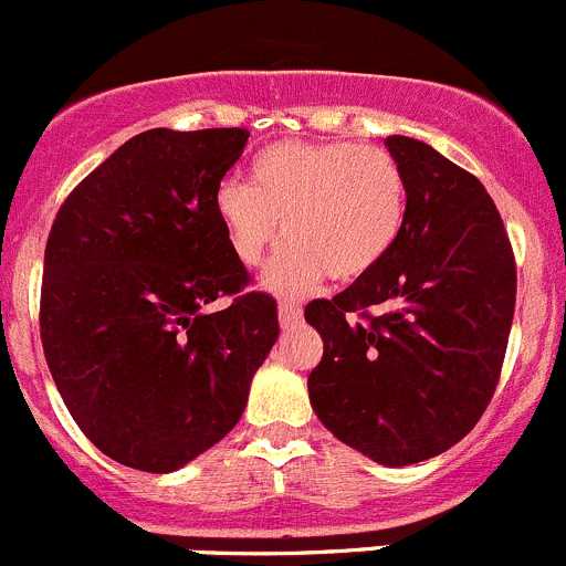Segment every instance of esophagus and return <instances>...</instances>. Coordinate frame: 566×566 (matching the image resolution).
<instances>
[{"label":"esophagus","instance_id":"34e87169","mask_svg":"<svg viewBox=\"0 0 566 566\" xmlns=\"http://www.w3.org/2000/svg\"><path fill=\"white\" fill-rule=\"evenodd\" d=\"M279 321H282V327H295L298 321H302V304L298 302H282L279 304Z\"/></svg>","mask_w":566,"mask_h":566}]
</instances>
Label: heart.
<instances>
[{
    "label": "heart",
    "mask_w": 566,
    "mask_h": 566,
    "mask_svg": "<svg viewBox=\"0 0 566 566\" xmlns=\"http://www.w3.org/2000/svg\"><path fill=\"white\" fill-rule=\"evenodd\" d=\"M213 213L239 264L256 268L290 239L268 273V287L298 293L321 279L338 282L375 271L403 233L409 182L391 151L349 140H284L259 151L248 182L226 180Z\"/></svg>",
    "instance_id": "heart-1"
}]
</instances>
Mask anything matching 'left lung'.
Masks as SVG:
<instances>
[{"instance_id": "left-lung-1", "label": "left lung", "mask_w": 566, "mask_h": 566, "mask_svg": "<svg viewBox=\"0 0 566 566\" xmlns=\"http://www.w3.org/2000/svg\"><path fill=\"white\" fill-rule=\"evenodd\" d=\"M386 146L409 182L403 233L375 271L307 304L324 340L307 389L340 442L380 465H411L485 415L516 307V259L471 171L415 137Z\"/></svg>"}]
</instances>
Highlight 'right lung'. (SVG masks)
Segmentation results:
<instances>
[{"label": "right lung", "instance_id": "right-lung-1", "mask_svg": "<svg viewBox=\"0 0 566 566\" xmlns=\"http://www.w3.org/2000/svg\"><path fill=\"white\" fill-rule=\"evenodd\" d=\"M248 129H149L70 191L44 248V358L64 406L120 465L169 473L242 417L279 338L276 298L248 290L213 191ZM217 297L232 302L213 314Z\"/></svg>", "mask_w": 566, "mask_h": 566}]
</instances>
